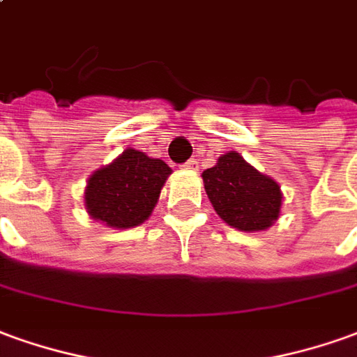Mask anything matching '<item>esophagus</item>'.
Instances as JSON below:
<instances>
[{
    "label": "esophagus",
    "mask_w": 357,
    "mask_h": 357,
    "mask_svg": "<svg viewBox=\"0 0 357 357\" xmlns=\"http://www.w3.org/2000/svg\"><path fill=\"white\" fill-rule=\"evenodd\" d=\"M183 168H185V170H197V168H199V162H197V158H189V160L183 164Z\"/></svg>",
    "instance_id": "1"
}]
</instances>
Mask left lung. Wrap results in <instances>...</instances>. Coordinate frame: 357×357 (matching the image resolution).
<instances>
[{
    "label": "left lung",
    "instance_id": "obj_1",
    "mask_svg": "<svg viewBox=\"0 0 357 357\" xmlns=\"http://www.w3.org/2000/svg\"><path fill=\"white\" fill-rule=\"evenodd\" d=\"M206 195L222 220L243 231L266 230L280 214L278 183L249 166L238 153L222 154L203 172Z\"/></svg>",
    "mask_w": 357,
    "mask_h": 357
}]
</instances>
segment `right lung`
<instances>
[{"instance_id": "1", "label": "right lung", "mask_w": 357, "mask_h": 357, "mask_svg": "<svg viewBox=\"0 0 357 357\" xmlns=\"http://www.w3.org/2000/svg\"><path fill=\"white\" fill-rule=\"evenodd\" d=\"M172 170L166 162L127 149L109 166L94 172L84 191L86 211L112 228H133L144 222L160 197Z\"/></svg>"}]
</instances>
